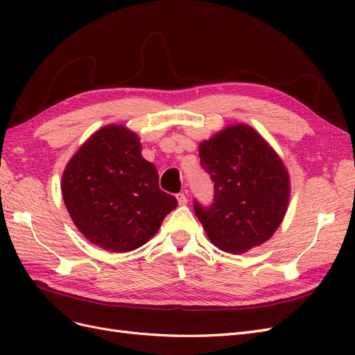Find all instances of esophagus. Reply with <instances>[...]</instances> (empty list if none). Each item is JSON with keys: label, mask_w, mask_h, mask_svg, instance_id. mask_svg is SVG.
<instances>
[{"label": "esophagus", "mask_w": 355, "mask_h": 355, "mask_svg": "<svg viewBox=\"0 0 355 355\" xmlns=\"http://www.w3.org/2000/svg\"><path fill=\"white\" fill-rule=\"evenodd\" d=\"M176 198H178V202L180 204V206H185V204L188 202V198L184 192H179V194H176Z\"/></svg>", "instance_id": "esophagus-1"}]
</instances>
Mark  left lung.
I'll use <instances>...</instances> for the list:
<instances>
[{"mask_svg": "<svg viewBox=\"0 0 355 355\" xmlns=\"http://www.w3.org/2000/svg\"><path fill=\"white\" fill-rule=\"evenodd\" d=\"M201 167L214 184L213 202L194 211L210 241L243 253L272 237L284 218L290 182L283 161L250 125L235 124L200 145Z\"/></svg>", "mask_w": 355, "mask_h": 355, "instance_id": "obj_1", "label": "left lung"}]
</instances>
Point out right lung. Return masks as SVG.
<instances>
[{
	"label": "right lung",
	"instance_id": "add662e5",
	"mask_svg": "<svg viewBox=\"0 0 355 355\" xmlns=\"http://www.w3.org/2000/svg\"><path fill=\"white\" fill-rule=\"evenodd\" d=\"M124 125L89 137L62 176L69 216L85 239L110 252H130L159 230L178 200L158 185V171Z\"/></svg>",
	"mask_w": 355,
	"mask_h": 355
}]
</instances>
